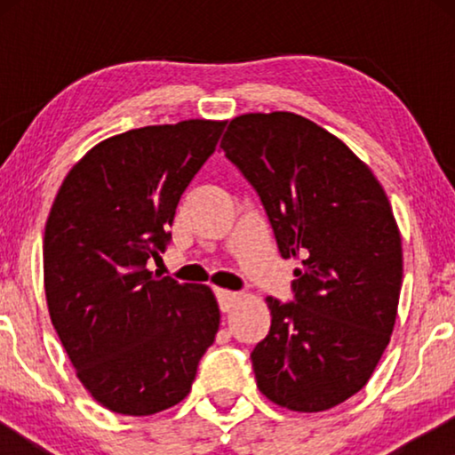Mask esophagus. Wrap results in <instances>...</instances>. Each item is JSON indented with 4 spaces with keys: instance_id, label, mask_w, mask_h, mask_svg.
<instances>
[{
    "instance_id": "esophagus-1",
    "label": "esophagus",
    "mask_w": 455,
    "mask_h": 455,
    "mask_svg": "<svg viewBox=\"0 0 455 455\" xmlns=\"http://www.w3.org/2000/svg\"><path fill=\"white\" fill-rule=\"evenodd\" d=\"M217 302H220V307L223 313H229L235 307V302H238V294L235 291H229V290H217Z\"/></svg>"
}]
</instances>
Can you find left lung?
Listing matches in <instances>:
<instances>
[{
  "mask_svg": "<svg viewBox=\"0 0 455 455\" xmlns=\"http://www.w3.org/2000/svg\"><path fill=\"white\" fill-rule=\"evenodd\" d=\"M259 192L294 302L267 298L271 329L252 369L267 400L323 412L369 383L394 331L402 235L383 186L338 136L290 111L244 114L221 139Z\"/></svg>",
  "mask_w": 455,
  "mask_h": 455,
  "instance_id": "left-lung-1",
  "label": "left lung"
}]
</instances>
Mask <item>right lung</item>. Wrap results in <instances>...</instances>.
Listing matches in <instances>:
<instances>
[{"label": "right lung", "mask_w": 455, "mask_h": 455, "mask_svg": "<svg viewBox=\"0 0 455 455\" xmlns=\"http://www.w3.org/2000/svg\"><path fill=\"white\" fill-rule=\"evenodd\" d=\"M228 122L128 130L68 172L43 240L49 316L86 391L111 412L151 416L190 394L215 341L209 285L147 269L172 234L180 196Z\"/></svg>", "instance_id": "obj_1"}]
</instances>
